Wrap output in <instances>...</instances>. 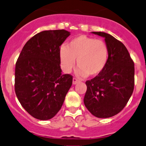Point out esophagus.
Listing matches in <instances>:
<instances>
[{
  "label": "esophagus",
  "instance_id": "34e87169",
  "mask_svg": "<svg viewBox=\"0 0 146 146\" xmlns=\"http://www.w3.org/2000/svg\"><path fill=\"white\" fill-rule=\"evenodd\" d=\"M80 82V80H78L77 78L74 77V78H73V82H73V84H77V83Z\"/></svg>",
  "mask_w": 146,
  "mask_h": 146
}]
</instances>
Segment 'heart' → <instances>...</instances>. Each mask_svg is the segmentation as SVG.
I'll return each mask as SVG.
<instances>
[{
  "mask_svg": "<svg viewBox=\"0 0 146 146\" xmlns=\"http://www.w3.org/2000/svg\"><path fill=\"white\" fill-rule=\"evenodd\" d=\"M108 56V47L105 41L85 35L75 37L67 46H63L59 49L62 70L65 73L71 72L77 60L80 67L77 72L82 77L99 75L106 66Z\"/></svg>",
  "mask_w": 146,
  "mask_h": 146,
  "instance_id": "b5f03b06",
  "label": "heart"
}]
</instances>
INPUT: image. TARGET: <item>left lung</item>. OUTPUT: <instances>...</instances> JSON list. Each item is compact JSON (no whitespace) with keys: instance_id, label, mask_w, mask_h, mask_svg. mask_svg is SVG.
<instances>
[{"instance_id":"obj_1","label":"left lung","mask_w":146,"mask_h":146,"mask_svg":"<svg viewBox=\"0 0 146 146\" xmlns=\"http://www.w3.org/2000/svg\"><path fill=\"white\" fill-rule=\"evenodd\" d=\"M105 38L109 56L105 69L86 82V108L93 115L108 118L120 112L134 90V62L124 44L105 32H92Z\"/></svg>"}]
</instances>
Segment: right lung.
Listing matches in <instances>:
<instances>
[{
    "instance_id": "right-lung-1",
    "label": "right lung",
    "mask_w": 146,
    "mask_h": 146,
    "mask_svg": "<svg viewBox=\"0 0 146 146\" xmlns=\"http://www.w3.org/2000/svg\"><path fill=\"white\" fill-rule=\"evenodd\" d=\"M70 32L44 31L26 42L15 69V92L32 117L47 120L62 108L72 84V76L62 74L59 49Z\"/></svg>"
}]
</instances>
